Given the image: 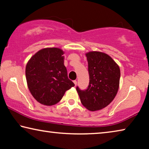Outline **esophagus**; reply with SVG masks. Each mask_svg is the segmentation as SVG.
Listing matches in <instances>:
<instances>
[{"mask_svg":"<svg viewBox=\"0 0 149 149\" xmlns=\"http://www.w3.org/2000/svg\"><path fill=\"white\" fill-rule=\"evenodd\" d=\"M74 84H75V86L77 85V81H76V80H74Z\"/></svg>","mask_w":149,"mask_h":149,"instance_id":"1","label":"esophagus"}]
</instances>
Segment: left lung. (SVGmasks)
I'll list each match as a JSON object with an SVG mask.
<instances>
[{
  "instance_id": "obj_1",
  "label": "left lung",
  "mask_w": 149,
  "mask_h": 149,
  "mask_svg": "<svg viewBox=\"0 0 149 149\" xmlns=\"http://www.w3.org/2000/svg\"><path fill=\"white\" fill-rule=\"evenodd\" d=\"M90 75L86 90L77 86L76 90L84 107L90 111L102 109L111 103L119 88L120 70L109 55L100 52L86 54Z\"/></svg>"
}]
</instances>
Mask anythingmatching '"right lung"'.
Segmentation results:
<instances>
[{
	"label": "right lung",
	"instance_id": "right-lung-1",
	"mask_svg": "<svg viewBox=\"0 0 149 149\" xmlns=\"http://www.w3.org/2000/svg\"><path fill=\"white\" fill-rule=\"evenodd\" d=\"M64 52L57 47L44 48L31 57L25 74L31 94L40 104L52 106L75 86L68 77Z\"/></svg>",
	"mask_w": 149,
	"mask_h": 149
}]
</instances>
